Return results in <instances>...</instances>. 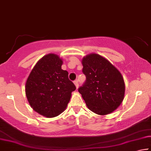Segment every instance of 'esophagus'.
<instances>
[{
  "mask_svg": "<svg viewBox=\"0 0 151 151\" xmlns=\"http://www.w3.org/2000/svg\"><path fill=\"white\" fill-rule=\"evenodd\" d=\"M73 83H74V84H75L76 87V88H78V86H79V84H78V81H74V82H73Z\"/></svg>",
  "mask_w": 151,
  "mask_h": 151,
  "instance_id": "esophagus-1",
  "label": "esophagus"
}]
</instances>
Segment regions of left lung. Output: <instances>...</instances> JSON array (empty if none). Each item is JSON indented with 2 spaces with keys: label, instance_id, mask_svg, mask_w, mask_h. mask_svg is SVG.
I'll use <instances>...</instances> for the list:
<instances>
[{
  "label": "left lung",
  "instance_id": "obj_1",
  "mask_svg": "<svg viewBox=\"0 0 151 151\" xmlns=\"http://www.w3.org/2000/svg\"><path fill=\"white\" fill-rule=\"evenodd\" d=\"M82 64L86 80L78 91L88 108L100 115L113 113L124 99L122 73L107 59L96 53L83 57Z\"/></svg>",
  "mask_w": 151,
  "mask_h": 151
}]
</instances>
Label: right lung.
Returning a JSON list of instances; mask_svg holds the SVG:
<instances>
[{"instance_id": "right-lung-1", "label": "right lung", "mask_w": 151, "mask_h": 151, "mask_svg": "<svg viewBox=\"0 0 151 151\" xmlns=\"http://www.w3.org/2000/svg\"><path fill=\"white\" fill-rule=\"evenodd\" d=\"M63 63L59 55L49 53L36 63L26 80L29 105L44 117H55L63 112L76 88L68 71L61 69Z\"/></svg>"}]
</instances>
